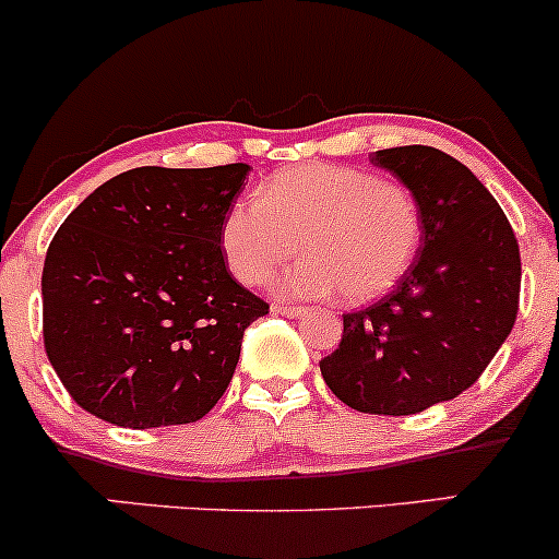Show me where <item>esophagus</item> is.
Masks as SVG:
<instances>
[{
  "label": "esophagus",
  "instance_id": "esophagus-1",
  "mask_svg": "<svg viewBox=\"0 0 559 559\" xmlns=\"http://www.w3.org/2000/svg\"><path fill=\"white\" fill-rule=\"evenodd\" d=\"M274 313H282V317L298 319V317H304L306 309H304V306H287V304H282V306H274Z\"/></svg>",
  "mask_w": 559,
  "mask_h": 559
}]
</instances>
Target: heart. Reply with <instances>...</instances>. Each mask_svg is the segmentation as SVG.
I'll list each match as a JSON object with an SVG mask.
<instances>
[{"instance_id": "b5f03b06", "label": "heart", "mask_w": 559, "mask_h": 559, "mask_svg": "<svg viewBox=\"0 0 559 559\" xmlns=\"http://www.w3.org/2000/svg\"><path fill=\"white\" fill-rule=\"evenodd\" d=\"M423 213L409 187L364 168L309 163L277 171L259 195L240 198L222 224L231 274L261 285L304 248L309 253L274 282L293 298L341 290L350 304L385 296L415 261Z\"/></svg>"}]
</instances>
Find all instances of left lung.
I'll return each instance as SVG.
<instances>
[{"instance_id":"left-lung-1","label":"left lung","mask_w":559,"mask_h":559,"mask_svg":"<svg viewBox=\"0 0 559 559\" xmlns=\"http://www.w3.org/2000/svg\"><path fill=\"white\" fill-rule=\"evenodd\" d=\"M423 213V246L396 290L343 313L341 346L319 361L343 404L417 415L480 378L518 317L520 248L504 211L460 160L425 144L372 153Z\"/></svg>"}]
</instances>
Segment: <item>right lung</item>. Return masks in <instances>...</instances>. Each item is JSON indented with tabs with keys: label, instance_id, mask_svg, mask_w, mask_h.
<instances>
[{
	"label": "right lung",
	"instance_id": "right-lung-1",
	"mask_svg": "<svg viewBox=\"0 0 559 559\" xmlns=\"http://www.w3.org/2000/svg\"><path fill=\"white\" fill-rule=\"evenodd\" d=\"M248 163L142 166L99 185L44 259V348L81 409L144 430L205 417L269 304L224 263Z\"/></svg>",
	"mask_w": 559,
	"mask_h": 559
}]
</instances>
